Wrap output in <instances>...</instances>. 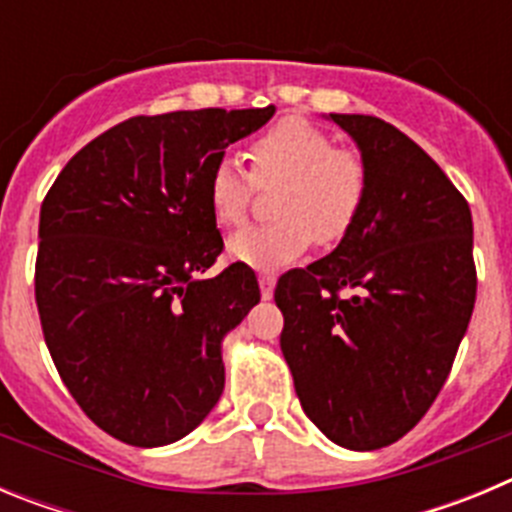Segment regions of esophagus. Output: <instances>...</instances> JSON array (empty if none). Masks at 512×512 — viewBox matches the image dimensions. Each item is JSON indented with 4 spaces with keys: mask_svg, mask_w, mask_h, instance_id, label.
Listing matches in <instances>:
<instances>
[{
    "mask_svg": "<svg viewBox=\"0 0 512 512\" xmlns=\"http://www.w3.org/2000/svg\"><path fill=\"white\" fill-rule=\"evenodd\" d=\"M274 284H277L274 274H259V287L264 300H271V295H274Z\"/></svg>",
    "mask_w": 512,
    "mask_h": 512,
    "instance_id": "1",
    "label": "esophagus"
}]
</instances>
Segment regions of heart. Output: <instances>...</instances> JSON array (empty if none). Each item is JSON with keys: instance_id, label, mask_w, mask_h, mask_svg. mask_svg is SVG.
I'll return each instance as SVG.
<instances>
[{"instance_id": "heart-1", "label": "heart", "mask_w": 512, "mask_h": 512, "mask_svg": "<svg viewBox=\"0 0 512 512\" xmlns=\"http://www.w3.org/2000/svg\"><path fill=\"white\" fill-rule=\"evenodd\" d=\"M248 169L220 158L207 176V202L217 225L235 228L248 215L256 187L274 192L269 225H251L228 243L230 259L253 269H282L310 248L333 246L354 228L366 200L369 171L351 148H336L325 130L287 117L248 146Z\"/></svg>"}]
</instances>
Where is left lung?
I'll return each mask as SVG.
<instances>
[{
	"instance_id": "1",
	"label": "left lung",
	"mask_w": 512,
	"mask_h": 512,
	"mask_svg": "<svg viewBox=\"0 0 512 512\" xmlns=\"http://www.w3.org/2000/svg\"><path fill=\"white\" fill-rule=\"evenodd\" d=\"M369 171L325 259L282 274V354L307 418L351 451L390 446L428 413L477 297L472 212L441 166L372 115H333Z\"/></svg>"
}]
</instances>
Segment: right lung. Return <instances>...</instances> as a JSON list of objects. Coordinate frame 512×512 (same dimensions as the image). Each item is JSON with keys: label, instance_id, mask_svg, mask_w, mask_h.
Wrapping results in <instances>:
<instances>
[{"label": "right lung", "instance_id": "add662e5", "mask_svg": "<svg viewBox=\"0 0 512 512\" xmlns=\"http://www.w3.org/2000/svg\"><path fill=\"white\" fill-rule=\"evenodd\" d=\"M259 110L130 117L63 166L40 207L35 302L45 346L79 408L140 449L192 433L225 387L223 338L261 292L223 251L207 176Z\"/></svg>", "mask_w": 512, "mask_h": 512}]
</instances>
